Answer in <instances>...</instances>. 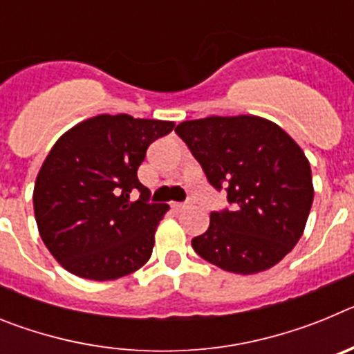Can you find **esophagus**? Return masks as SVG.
I'll list each match as a JSON object with an SVG mask.
<instances>
[{
    "label": "esophagus",
    "instance_id": "esophagus-1",
    "mask_svg": "<svg viewBox=\"0 0 354 354\" xmlns=\"http://www.w3.org/2000/svg\"><path fill=\"white\" fill-rule=\"evenodd\" d=\"M171 209H174L175 212H183L184 209H187V205L186 204H180V202H174V204H171Z\"/></svg>",
    "mask_w": 354,
    "mask_h": 354
}]
</instances>
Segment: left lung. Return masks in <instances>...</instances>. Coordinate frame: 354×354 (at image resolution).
I'll return each instance as SVG.
<instances>
[{"label":"left lung","instance_id":"1","mask_svg":"<svg viewBox=\"0 0 354 354\" xmlns=\"http://www.w3.org/2000/svg\"><path fill=\"white\" fill-rule=\"evenodd\" d=\"M230 207L211 212L192 246L221 270H270L296 246L314 200L310 162L274 122L255 115L207 117L175 127Z\"/></svg>","mask_w":354,"mask_h":354}]
</instances>
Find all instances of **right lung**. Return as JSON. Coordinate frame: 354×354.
Returning <instances> with one entry per match:
<instances>
[{
	"mask_svg": "<svg viewBox=\"0 0 354 354\" xmlns=\"http://www.w3.org/2000/svg\"><path fill=\"white\" fill-rule=\"evenodd\" d=\"M174 122L97 115L62 134L42 162L33 209L44 245L76 277L104 282L140 270L168 211L150 204L138 167ZM140 198L130 202V193Z\"/></svg>",
	"mask_w": 354,
	"mask_h": 354,
	"instance_id": "1",
	"label": "right lung"
}]
</instances>
